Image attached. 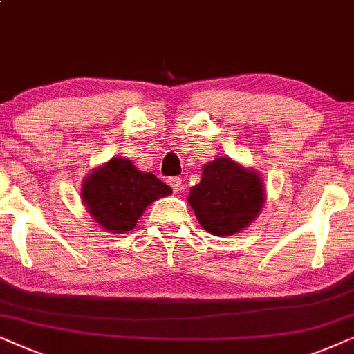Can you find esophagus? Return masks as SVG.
I'll return each mask as SVG.
<instances>
[{
	"label": "esophagus",
	"mask_w": 354,
	"mask_h": 354,
	"mask_svg": "<svg viewBox=\"0 0 354 354\" xmlns=\"http://www.w3.org/2000/svg\"><path fill=\"white\" fill-rule=\"evenodd\" d=\"M168 185L173 187V191H181L183 189V181H181V178H178V176H173V178H168Z\"/></svg>",
	"instance_id": "34e87169"
}]
</instances>
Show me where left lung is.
<instances>
[{"instance_id": "8db88e82", "label": "left lung", "mask_w": 354, "mask_h": 354, "mask_svg": "<svg viewBox=\"0 0 354 354\" xmlns=\"http://www.w3.org/2000/svg\"><path fill=\"white\" fill-rule=\"evenodd\" d=\"M187 202L202 228L215 236L241 233L257 218L266 204V186L261 173L216 157L202 167V178L192 186Z\"/></svg>"}]
</instances>
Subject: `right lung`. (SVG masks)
I'll return each instance as SVG.
<instances>
[{
    "instance_id": "1",
    "label": "right lung",
    "mask_w": 354,
    "mask_h": 354,
    "mask_svg": "<svg viewBox=\"0 0 354 354\" xmlns=\"http://www.w3.org/2000/svg\"><path fill=\"white\" fill-rule=\"evenodd\" d=\"M171 187L152 173H144L129 158L113 157L82 180L81 199L92 220L106 233L131 232L144 210Z\"/></svg>"
}]
</instances>
